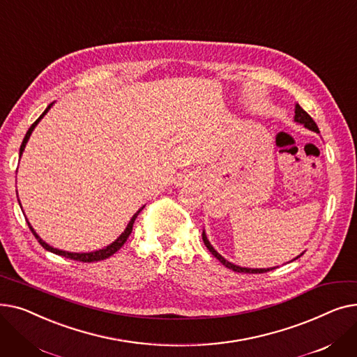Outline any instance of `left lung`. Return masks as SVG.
Here are the masks:
<instances>
[{
    "instance_id": "8db88e82",
    "label": "left lung",
    "mask_w": 357,
    "mask_h": 357,
    "mask_svg": "<svg viewBox=\"0 0 357 357\" xmlns=\"http://www.w3.org/2000/svg\"><path fill=\"white\" fill-rule=\"evenodd\" d=\"M294 121L295 123H299V124H303L305 128H308V130H311V131H314V133H320V130H318V127H317V124H315V121L310 117V114L307 111H304L301 107H299V104H296L295 105V116H294ZM202 240H204V245L207 246V249L211 252V255L214 256V257H217L221 264L226 266V268H229V269H231V271H234V272H243V273H264V272H268V271H273V269H276L278 266H275V268H243V266H238V265H234V264H231V261H229L227 259H224L213 246H211V243H210V240L207 238V234H205V230H202ZM304 255V252L299 255V256H296L295 259H292V260H296L298 257H301ZM291 260V261H292Z\"/></svg>"
}]
</instances>
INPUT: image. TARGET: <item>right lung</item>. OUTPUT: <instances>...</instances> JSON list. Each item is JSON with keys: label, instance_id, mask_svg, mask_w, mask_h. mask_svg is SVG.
<instances>
[{"label": "right lung", "instance_id": "obj_1", "mask_svg": "<svg viewBox=\"0 0 357 357\" xmlns=\"http://www.w3.org/2000/svg\"><path fill=\"white\" fill-rule=\"evenodd\" d=\"M54 102H52V104H49L47 105V108L42 112V116L37 119L31 126H30V128L27 130V133H26V136H24V139H23V143H22V146H20V158H22V155H23V152H24V149H26V144H27V142H29V139H30V136H31V133H33V130L36 128V126L40 123V120L47 114V111L52 108V105H53ZM17 198H18V195H17ZM18 204H20V207H22V202H20V199H18ZM144 208V205L142 208H139V211L137 213H135V215L130 218V221H128V224H127V227L124 229V231L111 243V245H108V246H105V248H102V249H98V250H93V252H84V253H75V252H66V250H61V249H56V248H53V246H50V245H47V243L37 234L36 231H34V229L31 227V224L29 222V220L26 218V221H27V224H29V227H30V230H31V233L34 234V237L37 238V241L40 243V245L46 249V250H49V252H52V253H54V255H59V256H63V257H68V259H73V260H79V261H98V260H104V259H107V257H109V256H112L114 255L117 250H120V248L124 245L126 243V240L128 238V236H130V233H131V230H133V224H135V220L137 218V215H139V213L142 211Z\"/></svg>", "mask_w": 357, "mask_h": 357}]
</instances>
